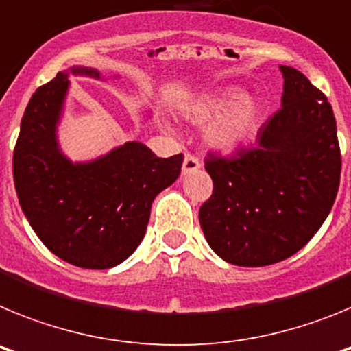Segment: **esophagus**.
I'll return each instance as SVG.
<instances>
[{"mask_svg":"<svg viewBox=\"0 0 351 351\" xmlns=\"http://www.w3.org/2000/svg\"><path fill=\"white\" fill-rule=\"evenodd\" d=\"M200 160H198L197 156H193V154H186L184 156V161H182V173H191L195 172V170L200 169Z\"/></svg>","mask_w":351,"mask_h":351,"instance_id":"obj_1","label":"esophagus"}]
</instances>
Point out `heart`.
Listing matches in <instances>:
<instances>
[{"label": "heart", "instance_id": "b5f03b06", "mask_svg": "<svg viewBox=\"0 0 351 351\" xmlns=\"http://www.w3.org/2000/svg\"><path fill=\"white\" fill-rule=\"evenodd\" d=\"M182 112L193 123H207L204 141L209 147L232 149L255 132L262 107L255 98L244 96L239 88H226L198 96Z\"/></svg>", "mask_w": 351, "mask_h": 351}]
</instances>
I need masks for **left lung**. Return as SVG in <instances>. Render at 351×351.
Returning a JSON list of instances; mask_svg holds the SVG:
<instances>
[{"mask_svg": "<svg viewBox=\"0 0 351 351\" xmlns=\"http://www.w3.org/2000/svg\"><path fill=\"white\" fill-rule=\"evenodd\" d=\"M283 73L281 108L258 130L256 144L234 156L209 153L210 198L198 218L225 262L262 267L309 243L336 200L341 153L327 96L291 66Z\"/></svg>", "mask_w": 351, "mask_h": 351, "instance_id": "1", "label": "left lung"}]
</instances>
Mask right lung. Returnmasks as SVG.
I'll return each mask as SVG.
<instances>
[{"mask_svg":"<svg viewBox=\"0 0 351 351\" xmlns=\"http://www.w3.org/2000/svg\"><path fill=\"white\" fill-rule=\"evenodd\" d=\"M70 73L101 79L95 68L73 66L31 96L14 149L15 191L31 228L56 256L82 269H110L142 243L151 204L179 178L184 156L158 158L132 141L96 160H68L56 132Z\"/></svg>","mask_w":351,"mask_h":351,"instance_id":"obj_1","label":"right lung"}]
</instances>
